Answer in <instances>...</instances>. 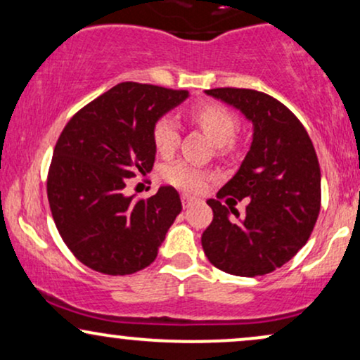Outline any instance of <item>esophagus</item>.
I'll list each match as a JSON object with an SVG mask.
<instances>
[{"label":"esophagus","instance_id":"obj_1","mask_svg":"<svg viewBox=\"0 0 360 360\" xmlns=\"http://www.w3.org/2000/svg\"><path fill=\"white\" fill-rule=\"evenodd\" d=\"M181 201H183L184 208H188V206H191L194 203V198L189 196V194H181Z\"/></svg>","mask_w":360,"mask_h":360}]
</instances>
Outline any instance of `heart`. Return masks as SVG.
<instances>
[{
  "mask_svg": "<svg viewBox=\"0 0 360 360\" xmlns=\"http://www.w3.org/2000/svg\"><path fill=\"white\" fill-rule=\"evenodd\" d=\"M191 118L210 139L217 143L221 152L232 147L238 131V120L226 106L214 101H205L191 108ZM152 140L155 150L162 157L174 154L179 143V127L171 115L157 118L152 128ZM162 177L174 188L188 193H198L205 188L206 181L212 177L206 169H201L188 160H177L162 171Z\"/></svg>",
  "mask_w": 360,
  "mask_h": 360,
  "instance_id": "b5f03b06",
  "label": "heart"
}]
</instances>
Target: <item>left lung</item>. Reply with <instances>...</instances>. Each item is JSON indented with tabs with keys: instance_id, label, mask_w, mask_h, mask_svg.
<instances>
[{
	"instance_id": "left-lung-1",
	"label": "left lung",
	"mask_w": 360,
	"mask_h": 360,
	"mask_svg": "<svg viewBox=\"0 0 360 360\" xmlns=\"http://www.w3.org/2000/svg\"><path fill=\"white\" fill-rule=\"evenodd\" d=\"M206 93L240 110L254 123V139L237 174L217 194L249 199L246 217L208 200L213 220L201 245L223 272L243 278L269 274L295 257L315 229L321 206L315 147L298 117L269 94L243 88Z\"/></svg>"
}]
</instances>
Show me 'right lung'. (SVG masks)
<instances>
[{
    "label": "right lung",
    "mask_w": 360,
    "mask_h": 360,
    "mask_svg": "<svg viewBox=\"0 0 360 360\" xmlns=\"http://www.w3.org/2000/svg\"><path fill=\"white\" fill-rule=\"evenodd\" d=\"M189 91L120 82L69 120L53 147L47 196L62 240L89 269L134 274L157 257L181 213L179 194L125 196L127 181L154 166L152 128Z\"/></svg>",
    "instance_id": "add662e5"
}]
</instances>
